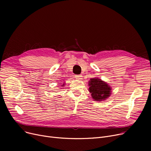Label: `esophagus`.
Listing matches in <instances>:
<instances>
[{
    "label": "esophagus",
    "instance_id": "34e87169",
    "mask_svg": "<svg viewBox=\"0 0 151 151\" xmlns=\"http://www.w3.org/2000/svg\"><path fill=\"white\" fill-rule=\"evenodd\" d=\"M75 76V79L76 80H81L82 79V76L81 75H74Z\"/></svg>",
    "mask_w": 151,
    "mask_h": 151
}]
</instances>
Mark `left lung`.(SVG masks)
<instances>
[{
  "label": "left lung",
  "instance_id": "obj_1",
  "mask_svg": "<svg viewBox=\"0 0 151 151\" xmlns=\"http://www.w3.org/2000/svg\"><path fill=\"white\" fill-rule=\"evenodd\" d=\"M89 91L95 101H101L110 96L111 88L106 82L98 78H91L89 81Z\"/></svg>",
  "mask_w": 151,
  "mask_h": 151
}]
</instances>
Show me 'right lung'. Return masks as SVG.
I'll list each match as a JSON object with an SVG mask.
<instances>
[{
    "mask_svg": "<svg viewBox=\"0 0 151 151\" xmlns=\"http://www.w3.org/2000/svg\"><path fill=\"white\" fill-rule=\"evenodd\" d=\"M63 85H64V84H62V85L61 86H62V87H63V86H63Z\"/></svg>",
    "mask_w": 151,
    "mask_h": 151,
    "instance_id": "right-lung-1",
    "label": "right lung"
}]
</instances>
